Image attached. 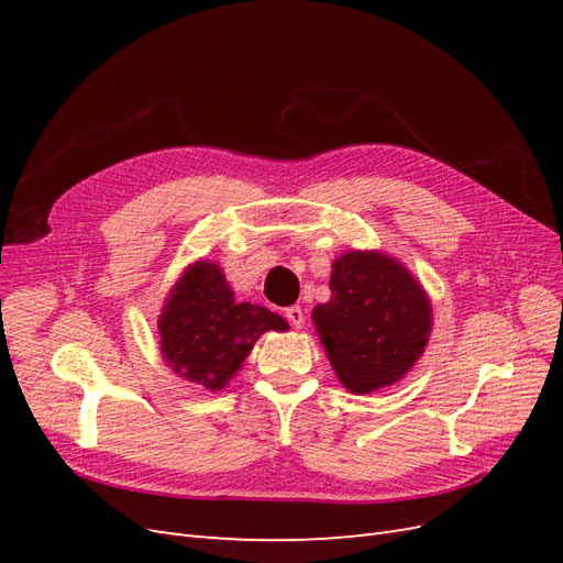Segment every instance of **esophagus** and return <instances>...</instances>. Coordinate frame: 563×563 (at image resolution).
Listing matches in <instances>:
<instances>
[{"label": "esophagus", "mask_w": 563, "mask_h": 563, "mask_svg": "<svg viewBox=\"0 0 563 563\" xmlns=\"http://www.w3.org/2000/svg\"><path fill=\"white\" fill-rule=\"evenodd\" d=\"M284 317L288 319V323H291L294 329H302V323H305V314H302V310L298 308V305H294V308H286Z\"/></svg>", "instance_id": "obj_1"}]
</instances>
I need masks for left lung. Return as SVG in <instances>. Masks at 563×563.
Here are the masks:
<instances>
[{
	"mask_svg": "<svg viewBox=\"0 0 563 563\" xmlns=\"http://www.w3.org/2000/svg\"><path fill=\"white\" fill-rule=\"evenodd\" d=\"M329 288L312 319L340 383L354 395L397 383L430 338L422 286L383 253L350 251L333 263Z\"/></svg>",
	"mask_w": 563,
	"mask_h": 563,
	"instance_id": "obj_1",
	"label": "left lung"
}]
</instances>
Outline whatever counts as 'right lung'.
<instances>
[{
	"mask_svg": "<svg viewBox=\"0 0 563 563\" xmlns=\"http://www.w3.org/2000/svg\"><path fill=\"white\" fill-rule=\"evenodd\" d=\"M286 329L261 305L234 302L223 272L203 261L185 272L159 319L164 360L207 389L225 387L261 333Z\"/></svg>",
	"mask_w": 563,
	"mask_h": 563,
	"instance_id": "right-lung-1",
	"label": "right lung"
}]
</instances>
